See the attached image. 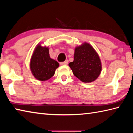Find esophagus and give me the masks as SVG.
Returning <instances> with one entry per match:
<instances>
[{
	"label": "esophagus",
	"instance_id": "1",
	"mask_svg": "<svg viewBox=\"0 0 133 133\" xmlns=\"http://www.w3.org/2000/svg\"><path fill=\"white\" fill-rule=\"evenodd\" d=\"M67 64H68V60H66L64 62L60 63V65H62V66H66V65Z\"/></svg>",
	"mask_w": 133,
	"mask_h": 133
}]
</instances>
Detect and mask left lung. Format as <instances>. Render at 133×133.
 Wrapping results in <instances>:
<instances>
[{"instance_id": "8db88e82", "label": "left lung", "mask_w": 133, "mask_h": 133, "mask_svg": "<svg viewBox=\"0 0 133 133\" xmlns=\"http://www.w3.org/2000/svg\"><path fill=\"white\" fill-rule=\"evenodd\" d=\"M69 66L74 75L85 83L95 81L102 70L98 54L90 44L85 42L76 47L74 60Z\"/></svg>"}]
</instances>
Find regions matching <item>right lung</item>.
<instances>
[{"label": "right lung", "mask_w": 133, "mask_h": 133, "mask_svg": "<svg viewBox=\"0 0 133 133\" xmlns=\"http://www.w3.org/2000/svg\"><path fill=\"white\" fill-rule=\"evenodd\" d=\"M38 43L33 50L30 61V69L35 78L39 81H46L52 77L58 63L50 58L49 46Z\"/></svg>", "instance_id": "obj_1"}]
</instances>
